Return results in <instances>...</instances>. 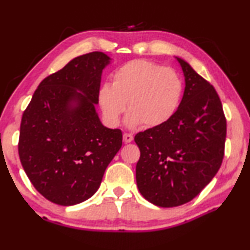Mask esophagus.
I'll return each instance as SVG.
<instances>
[{
    "label": "esophagus",
    "instance_id": "34e87169",
    "mask_svg": "<svg viewBox=\"0 0 250 250\" xmlns=\"http://www.w3.org/2000/svg\"><path fill=\"white\" fill-rule=\"evenodd\" d=\"M133 140V135H131V133H125L124 135V142L125 143H131Z\"/></svg>",
    "mask_w": 250,
    "mask_h": 250
}]
</instances>
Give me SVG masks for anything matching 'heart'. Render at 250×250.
I'll list each match as a JSON object with an SVG mask.
<instances>
[{
    "instance_id": "heart-1",
    "label": "heart",
    "mask_w": 250,
    "mask_h": 250,
    "mask_svg": "<svg viewBox=\"0 0 250 250\" xmlns=\"http://www.w3.org/2000/svg\"><path fill=\"white\" fill-rule=\"evenodd\" d=\"M113 83H104L97 94L107 124L118 125L125 118L129 128L145 124L148 128L170 121L177 112L184 85L174 70L149 60H131L113 72Z\"/></svg>"
}]
</instances>
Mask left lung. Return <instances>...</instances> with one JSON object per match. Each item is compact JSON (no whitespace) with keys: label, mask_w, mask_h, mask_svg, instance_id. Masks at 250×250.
Returning a JSON list of instances; mask_svg holds the SVG:
<instances>
[{"label":"left lung","mask_w":250,"mask_h":250,"mask_svg":"<svg viewBox=\"0 0 250 250\" xmlns=\"http://www.w3.org/2000/svg\"><path fill=\"white\" fill-rule=\"evenodd\" d=\"M185 77L184 96L170 121L135 136L139 192L160 207L194 199L217 173L224 155L227 121L214 87L175 56Z\"/></svg>","instance_id":"8db88e82"}]
</instances>
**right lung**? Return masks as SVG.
Listing matches in <instances>:
<instances>
[{"label":"right lung","instance_id":"1","mask_svg":"<svg viewBox=\"0 0 250 250\" xmlns=\"http://www.w3.org/2000/svg\"><path fill=\"white\" fill-rule=\"evenodd\" d=\"M112 59L91 52L38 85L20 125L19 156L40 194L61 206L90 198L122 146L120 129L98 117V89Z\"/></svg>","mask_w":250,"mask_h":250}]
</instances>
